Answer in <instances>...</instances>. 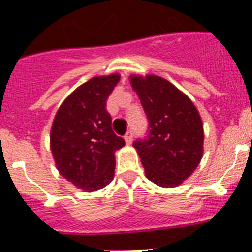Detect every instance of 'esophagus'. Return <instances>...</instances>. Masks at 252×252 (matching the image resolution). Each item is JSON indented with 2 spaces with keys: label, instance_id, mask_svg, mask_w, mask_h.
<instances>
[{
  "label": "esophagus",
  "instance_id": "34e87169",
  "mask_svg": "<svg viewBox=\"0 0 252 252\" xmlns=\"http://www.w3.org/2000/svg\"><path fill=\"white\" fill-rule=\"evenodd\" d=\"M125 141H126V144H127V145H130L131 142H132V131H127V132H126V135H125Z\"/></svg>",
  "mask_w": 252,
  "mask_h": 252
}]
</instances>
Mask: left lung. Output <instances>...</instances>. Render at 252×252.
Segmentation results:
<instances>
[{
    "mask_svg": "<svg viewBox=\"0 0 252 252\" xmlns=\"http://www.w3.org/2000/svg\"><path fill=\"white\" fill-rule=\"evenodd\" d=\"M149 120V136L136 140L146 178L159 187L173 188L188 179L203 157V122L189 97L155 74L130 75Z\"/></svg>",
    "mask_w": 252,
    "mask_h": 252,
    "instance_id": "1",
    "label": "left lung"
}]
</instances>
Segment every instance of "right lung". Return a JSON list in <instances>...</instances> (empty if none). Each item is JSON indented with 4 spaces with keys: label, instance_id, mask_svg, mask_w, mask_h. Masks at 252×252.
<instances>
[{
    "label": "right lung",
    "instance_id": "obj_1",
    "mask_svg": "<svg viewBox=\"0 0 252 252\" xmlns=\"http://www.w3.org/2000/svg\"><path fill=\"white\" fill-rule=\"evenodd\" d=\"M121 75H99L75 88L60 104L50 130V150L59 174L75 188L95 192L115 177V135L106 101Z\"/></svg>",
    "mask_w": 252,
    "mask_h": 252
}]
</instances>
